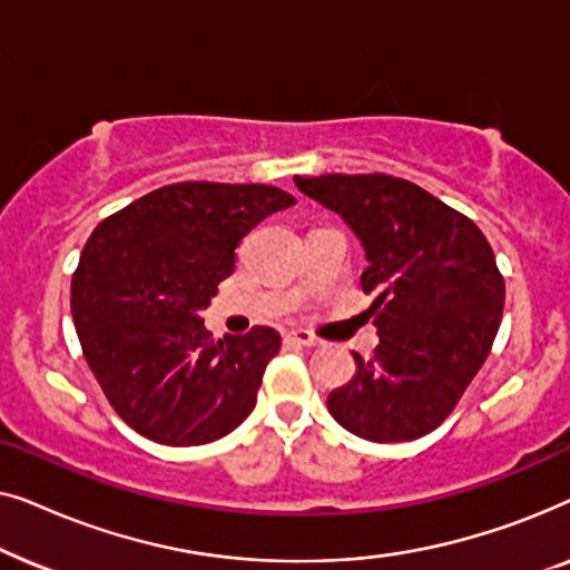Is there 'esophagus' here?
Masks as SVG:
<instances>
[{
  "instance_id": "esophagus-1",
  "label": "esophagus",
  "mask_w": 570,
  "mask_h": 570,
  "mask_svg": "<svg viewBox=\"0 0 570 570\" xmlns=\"http://www.w3.org/2000/svg\"><path fill=\"white\" fill-rule=\"evenodd\" d=\"M283 340H285V345H301V347H316L318 345V340L311 332H306V330L285 332Z\"/></svg>"
}]
</instances>
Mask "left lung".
Returning <instances> with one entry per match:
<instances>
[{"instance_id": "obj_1", "label": "left lung", "mask_w": 570, "mask_h": 570, "mask_svg": "<svg viewBox=\"0 0 570 570\" xmlns=\"http://www.w3.org/2000/svg\"><path fill=\"white\" fill-rule=\"evenodd\" d=\"M337 213L361 240L376 293L368 308L376 355L355 357V376L326 400L332 417L365 441H415L439 428L501 326L505 285L488 238L417 184L384 174L293 178Z\"/></svg>"}]
</instances>
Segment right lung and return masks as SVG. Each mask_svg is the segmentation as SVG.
<instances>
[{
    "label": "right lung",
    "mask_w": 570,
    "mask_h": 570,
    "mask_svg": "<svg viewBox=\"0 0 570 570\" xmlns=\"http://www.w3.org/2000/svg\"><path fill=\"white\" fill-rule=\"evenodd\" d=\"M291 194L267 184L184 181L92 230L72 277V318L92 376L139 435L166 446L223 439L252 415L279 334L207 332L202 311L236 246Z\"/></svg>",
    "instance_id": "right-lung-1"
}]
</instances>
